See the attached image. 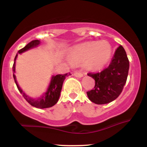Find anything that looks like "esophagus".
I'll return each instance as SVG.
<instances>
[{"label": "esophagus", "instance_id": "1", "mask_svg": "<svg viewBox=\"0 0 147 147\" xmlns=\"http://www.w3.org/2000/svg\"><path fill=\"white\" fill-rule=\"evenodd\" d=\"M74 75H75V77H79V78H82V77H84L83 73L81 72H75V73H74Z\"/></svg>", "mask_w": 147, "mask_h": 147}]
</instances>
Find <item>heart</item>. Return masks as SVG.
Returning <instances> with one entry per match:
<instances>
[{"instance_id": "b5f03b06", "label": "heart", "mask_w": 147, "mask_h": 147, "mask_svg": "<svg viewBox=\"0 0 147 147\" xmlns=\"http://www.w3.org/2000/svg\"><path fill=\"white\" fill-rule=\"evenodd\" d=\"M112 48L106 41L86 42L75 46L70 55L74 61L85 62L91 69H101L108 63L111 57Z\"/></svg>"}]
</instances>
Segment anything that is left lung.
<instances>
[{
	"label": "left lung",
	"instance_id": "1",
	"mask_svg": "<svg viewBox=\"0 0 147 147\" xmlns=\"http://www.w3.org/2000/svg\"><path fill=\"white\" fill-rule=\"evenodd\" d=\"M129 69L127 55L120 45L107 68L97 73L88 74L95 81L94 89L87 92L89 99L96 104H105L117 98L126 84Z\"/></svg>",
	"mask_w": 147,
	"mask_h": 147
}]
</instances>
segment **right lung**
Segmentation results:
<instances>
[{
    "label": "right lung",
    "instance_id": "obj_1",
    "mask_svg": "<svg viewBox=\"0 0 147 147\" xmlns=\"http://www.w3.org/2000/svg\"><path fill=\"white\" fill-rule=\"evenodd\" d=\"M39 40H34L32 41L30 43L26 45L23 48L20 50L16 54V57L14 58V65H13V77H14L15 83H16L17 88L19 90V92L23 95V97L25 99L30 105L34 107L38 108V109H46V108H50L53 106L54 105L57 104L58 102L59 99L61 91L62 86H63V81L65 80V77L68 76L70 75V72L69 73L64 74V75H52L50 79V84L47 88L45 92L43 94L41 97H38L37 98H33V97H30L27 95L26 93L20 88L19 85L18 84L17 81H16V75H14L15 72H16V60L17 59L18 54H22L23 52L28 51V50L32 49L34 48H36L40 44Z\"/></svg>",
    "mask_w": 147,
    "mask_h": 147
}]
</instances>
